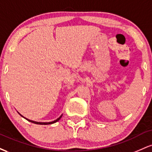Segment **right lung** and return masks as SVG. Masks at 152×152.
Masks as SVG:
<instances>
[{"label":"right lung","instance_id":"right-lung-1","mask_svg":"<svg viewBox=\"0 0 152 152\" xmlns=\"http://www.w3.org/2000/svg\"><path fill=\"white\" fill-rule=\"evenodd\" d=\"M18 114H19V113H18ZM20 114V116H22V117H23L24 118H26V120H28V121L32 122V123H34V124H41V125H48V124H54V123H56V122H57L58 121H59V120H60V118H61V116H62V115H61L60 117H58V118H57V119L54 120V121H50V122H38V121H32V120L28 119V118H26L24 117V116H23L22 115L20 114Z\"/></svg>","mask_w":152,"mask_h":152}]
</instances>
